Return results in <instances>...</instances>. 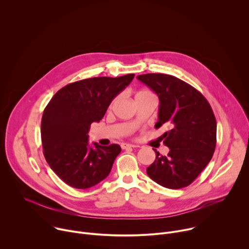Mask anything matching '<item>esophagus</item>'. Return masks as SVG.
I'll return each instance as SVG.
<instances>
[{"label": "esophagus", "instance_id": "esophagus-1", "mask_svg": "<svg viewBox=\"0 0 249 249\" xmlns=\"http://www.w3.org/2000/svg\"><path fill=\"white\" fill-rule=\"evenodd\" d=\"M138 146H135V145H131V144H122L121 145V148L123 150H126V149H129V148H137Z\"/></svg>", "mask_w": 249, "mask_h": 249}]
</instances>
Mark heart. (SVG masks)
I'll return each instance as SVG.
<instances>
[{"label": "heart", "instance_id": "heart-1", "mask_svg": "<svg viewBox=\"0 0 249 249\" xmlns=\"http://www.w3.org/2000/svg\"><path fill=\"white\" fill-rule=\"evenodd\" d=\"M146 97H154V94L150 90H148V89H139V90H137L135 92V99L136 100L140 99V98H146ZM116 100H117V97L112 100V102L109 105V108L112 107L113 104L115 103Z\"/></svg>", "mask_w": 249, "mask_h": 249}]
</instances>
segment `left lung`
<instances>
[{
	"label": "left lung",
	"mask_w": 249,
	"mask_h": 249,
	"mask_svg": "<svg viewBox=\"0 0 249 249\" xmlns=\"http://www.w3.org/2000/svg\"><path fill=\"white\" fill-rule=\"evenodd\" d=\"M160 98L159 121L170 130L162 135L167 156L157 150L147 173L158 184L179 189L190 185L210 162L217 143V122L210 103L189 84L165 74L137 77Z\"/></svg>",
	"instance_id": "left-lung-1"
}]
</instances>
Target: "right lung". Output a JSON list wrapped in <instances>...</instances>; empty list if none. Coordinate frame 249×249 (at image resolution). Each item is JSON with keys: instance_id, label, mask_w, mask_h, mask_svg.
Listing matches in <instances>:
<instances>
[{"instance_id": "right-lung-1", "label": "right lung", "mask_w": 249, "mask_h": 249, "mask_svg": "<svg viewBox=\"0 0 249 249\" xmlns=\"http://www.w3.org/2000/svg\"><path fill=\"white\" fill-rule=\"evenodd\" d=\"M90 78L69 84L58 90L45 107L41 120L43 155L51 169L77 189L92 187L109 174L119 145H89L92 122H99L112 99L134 79Z\"/></svg>"}]
</instances>
